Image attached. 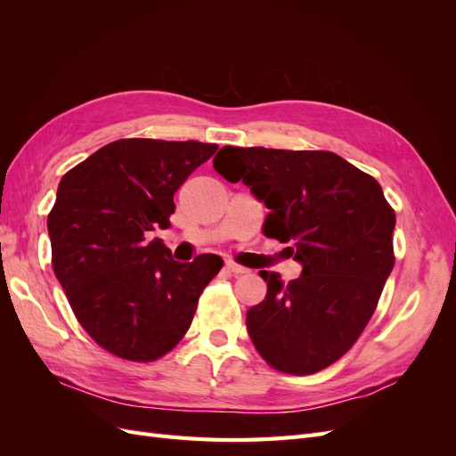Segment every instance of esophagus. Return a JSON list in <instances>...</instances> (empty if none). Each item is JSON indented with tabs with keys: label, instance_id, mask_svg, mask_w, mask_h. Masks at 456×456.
<instances>
[{
	"label": "esophagus",
	"instance_id": "obj_1",
	"mask_svg": "<svg viewBox=\"0 0 456 456\" xmlns=\"http://www.w3.org/2000/svg\"><path fill=\"white\" fill-rule=\"evenodd\" d=\"M224 268H226V272H230V273H236V275H240V273H247V272H249V270H247V268H243V266L236 265V262H226Z\"/></svg>",
	"mask_w": 456,
	"mask_h": 456
}]
</instances>
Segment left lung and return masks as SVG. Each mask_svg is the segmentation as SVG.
I'll use <instances>...</instances> for the list:
<instances>
[{
    "instance_id": "8db88e82",
    "label": "left lung",
    "mask_w": 456,
    "mask_h": 456,
    "mask_svg": "<svg viewBox=\"0 0 456 456\" xmlns=\"http://www.w3.org/2000/svg\"><path fill=\"white\" fill-rule=\"evenodd\" d=\"M213 165L265 201L262 232L291 243L302 265L287 285L260 272L268 293L247 312L256 352L298 377L333 365L363 333L395 262V213L380 184L323 150L224 146Z\"/></svg>"
}]
</instances>
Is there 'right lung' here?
Instances as JSON below:
<instances>
[{"label": "right lung", "instance_id": "obj_1", "mask_svg": "<svg viewBox=\"0 0 456 456\" xmlns=\"http://www.w3.org/2000/svg\"><path fill=\"white\" fill-rule=\"evenodd\" d=\"M216 144L121 139L68 171L47 216L51 262L89 337L127 362H156L190 329L223 268L216 255L176 262L151 232L169 228L175 191Z\"/></svg>", "mask_w": 456, "mask_h": 456}]
</instances>
